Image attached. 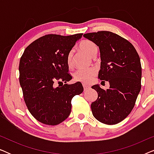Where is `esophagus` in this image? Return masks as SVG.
<instances>
[{"label": "esophagus", "mask_w": 154, "mask_h": 154, "mask_svg": "<svg viewBox=\"0 0 154 154\" xmlns=\"http://www.w3.org/2000/svg\"><path fill=\"white\" fill-rule=\"evenodd\" d=\"M89 88H90L89 86H88V85H83V90H84V91H87V90L89 89Z\"/></svg>", "instance_id": "obj_1"}]
</instances>
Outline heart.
<instances>
[{
    "instance_id": "b5f03b06",
    "label": "heart",
    "mask_w": 154,
    "mask_h": 154,
    "mask_svg": "<svg viewBox=\"0 0 154 154\" xmlns=\"http://www.w3.org/2000/svg\"><path fill=\"white\" fill-rule=\"evenodd\" d=\"M79 49L90 57H92L97 52L95 44L90 41H83L79 44ZM66 62L68 66L70 67L73 64V52L70 51L67 54ZM97 71L94 68L79 69L73 74L75 81L81 82L82 83L88 84L92 81L95 76Z\"/></svg>"
}]
</instances>
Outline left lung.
I'll list each match as a JSON object with an SVG mask.
<instances>
[{"mask_svg": "<svg viewBox=\"0 0 154 154\" xmlns=\"http://www.w3.org/2000/svg\"><path fill=\"white\" fill-rule=\"evenodd\" d=\"M83 36L100 48L101 66L98 79L108 81L109 88L92 86L98 97L91 104L94 117L101 123L114 125L130 114L141 90L142 66L134 46L110 31L88 33Z\"/></svg>", "mask_w": 154, "mask_h": 154, "instance_id": "obj_1", "label": "left lung"}]
</instances>
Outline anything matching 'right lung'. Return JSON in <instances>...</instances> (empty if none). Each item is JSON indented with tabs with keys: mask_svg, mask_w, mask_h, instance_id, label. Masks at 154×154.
Instances as JSON below:
<instances>
[{
	"mask_svg": "<svg viewBox=\"0 0 154 154\" xmlns=\"http://www.w3.org/2000/svg\"><path fill=\"white\" fill-rule=\"evenodd\" d=\"M82 35H44L31 43L20 59V83L24 102L42 123L56 125L65 121L70 115L72 98L83 91L80 82L66 84L72 79L68 73L67 54ZM55 82L65 84L55 87Z\"/></svg>",
	"mask_w": 154,
	"mask_h": 154,
	"instance_id": "add662e5",
	"label": "right lung"
}]
</instances>
